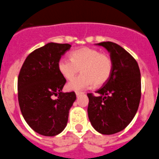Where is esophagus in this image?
<instances>
[{
    "label": "esophagus",
    "mask_w": 159,
    "mask_h": 159,
    "mask_svg": "<svg viewBox=\"0 0 159 159\" xmlns=\"http://www.w3.org/2000/svg\"><path fill=\"white\" fill-rule=\"evenodd\" d=\"M75 93H76V96H79V95H81V94H83L84 93L79 92V91H76V92H75Z\"/></svg>",
    "instance_id": "obj_1"
}]
</instances>
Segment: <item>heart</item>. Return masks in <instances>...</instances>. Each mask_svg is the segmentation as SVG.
Instances as JSON below:
<instances>
[{
	"instance_id": "b5f03b06",
	"label": "heart",
	"mask_w": 159,
	"mask_h": 159,
	"mask_svg": "<svg viewBox=\"0 0 159 159\" xmlns=\"http://www.w3.org/2000/svg\"><path fill=\"white\" fill-rule=\"evenodd\" d=\"M70 58H62L58 68L62 76L70 80L80 71L82 74L67 84L69 90H81L96 85L101 86L109 80L113 70V62L107 54L92 48H81L73 51Z\"/></svg>"
}]
</instances>
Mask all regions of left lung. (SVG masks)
<instances>
[{
  "label": "left lung",
  "instance_id": "left-lung-1",
  "mask_svg": "<svg viewBox=\"0 0 159 159\" xmlns=\"http://www.w3.org/2000/svg\"><path fill=\"white\" fill-rule=\"evenodd\" d=\"M106 48L113 62L109 80L96 91L88 93V116L96 131L112 135L122 131L135 116L141 98V75L135 59L118 44L97 43Z\"/></svg>",
  "mask_w": 159,
  "mask_h": 159
}]
</instances>
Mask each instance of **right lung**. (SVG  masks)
I'll use <instances>...</instances> for the list:
<instances>
[{
  "instance_id": "obj_1",
  "label": "right lung",
  "mask_w": 159,
  "mask_h": 159,
  "mask_svg": "<svg viewBox=\"0 0 159 159\" xmlns=\"http://www.w3.org/2000/svg\"><path fill=\"white\" fill-rule=\"evenodd\" d=\"M70 48L68 43L46 44L27 57L20 71L17 87L21 113L27 124L44 136L63 131L76 100L74 92H62L66 80L58 68L61 57Z\"/></svg>"
}]
</instances>
